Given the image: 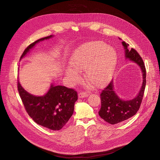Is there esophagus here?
<instances>
[{"label":"esophagus","instance_id":"1","mask_svg":"<svg viewBox=\"0 0 160 160\" xmlns=\"http://www.w3.org/2000/svg\"><path fill=\"white\" fill-rule=\"evenodd\" d=\"M88 93H86V92H84V91H81L78 93L79 98H84V97H88Z\"/></svg>","mask_w":160,"mask_h":160}]
</instances>
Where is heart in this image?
<instances>
[{
  "instance_id": "1",
  "label": "heart",
  "mask_w": 160,
  "mask_h": 160,
  "mask_svg": "<svg viewBox=\"0 0 160 160\" xmlns=\"http://www.w3.org/2000/svg\"><path fill=\"white\" fill-rule=\"evenodd\" d=\"M115 50L101 41H91L81 46L71 57L66 74L73 82L80 79L78 71L85 70L87 81L95 87H102L110 80L117 64Z\"/></svg>"
}]
</instances>
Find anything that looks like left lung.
<instances>
[{
	"mask_svg": "<svg viewBox=\"0 0 160 160\" xmlns=\"http://www.w3.org/2000/svg\"><path fill=\"white\" fill-rule=\"evenodd\" d=\"M125 49V57L136 63L142 73V84L138 96L130 100H123L116 95L112 81L100 93L101 107L98 115L106 122L115 124L128 119L136 115L140 108L146 86V69L142 58L134 48L128 50V44L122 43Z\"/></svg>",
	"mask_w": 160,
	"mask_h": 160,
	"instance_id": "1",
	"label": "left lung"
}]
</instances>
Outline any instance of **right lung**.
Instances as JSON below:
<instances>
[{
    "label": "right lung",
    "mask_w": 160,
    "mask_h": 160,
    "mask_svg": "<svg viewBox=\"0 0 160 160\" xmlns=\"http://www.w3.org/2000/svg\"><path fill=\"white\" fill-rule=\"evenodd\" d=\"M52 36L41 38L28 45L24 50L22 58L29 50L41 41ZM18 89L25 110L37 124L52 130H61L71 117L74 103L78 99L74 89L62 86L51 85L47 93L41 97L32 95L25 91L18 81Z\"/></svg>",
    "instance_id": "obj_1"
}]
</instances>
